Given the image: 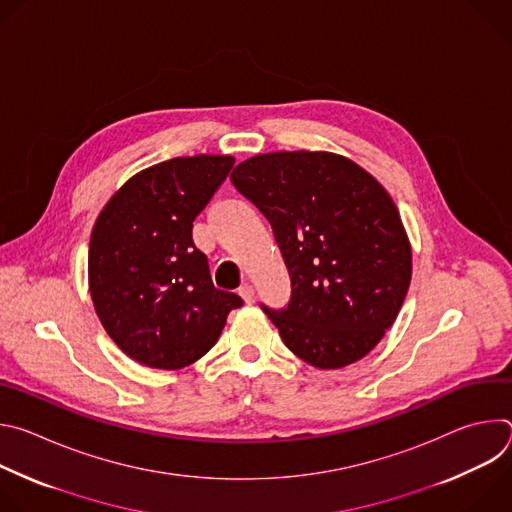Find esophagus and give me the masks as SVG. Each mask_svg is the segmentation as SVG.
I'll use <instances>...</instances> for the list:
<instances>
[{"label":"esophagus","instance_id":"esophagus-1","mask_svg":"<svg viewBox=\"0 0 512 512\" xmlns=\"http://www.w3.org/2000/svg\"><path fill=\"white\" fill-rule=\"evenodd\" d=\"M239 296L243 298L245 304H253L255 302V289H253V285H249V283L241 285L239 287Z\"/></svg>","mask_w":512,"mask_h":512}]
</instances>
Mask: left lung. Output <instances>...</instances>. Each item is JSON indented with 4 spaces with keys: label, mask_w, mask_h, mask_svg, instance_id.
<instances>
[{
    "label": "left lung",
    "mask_w": 512,
    "mask_h": 512,
    "mask_svg": "<svg viewBox=\"0 0 512 512\" xmlns=\"http://www.w3.org/2000/svg\"><path fill=\"white\" fill-rule=\"evenodd\" d=\"M233 186L269 221L291 279L283 310L263 312L316 369L367 356L393 326L411 281V245L389 192L330 152L241 162Z\"/></svg>",
    "instance_id": "8db88e82"
}]
</instances>
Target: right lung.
Instances as JSON below:
<instances>
[{"label":"right lung","mask_w":512,"mask_h":512,"mask_svg":"<svg viewBox=\"0 0 512 512\" xmlns=\"http://www.w3.org/2000/svg\"><path fill=\"white\" fill-rule=\"evenodd\" d=\"M233 156H190L131 176L103 206L89 243V289L111 340L150 369L204 356L243 300L216 289L192 223Z\"/></svg>","instance_id":"add662e5"}]
</instances>
